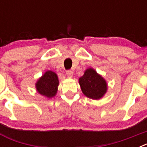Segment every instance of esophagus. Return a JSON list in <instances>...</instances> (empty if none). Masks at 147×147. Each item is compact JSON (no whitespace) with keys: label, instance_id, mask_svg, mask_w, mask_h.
Instances as JSON below:
<instances>
[{"label":"esophagus","instance_id":"34e87169","mask_svg":"<svg viewBox=\"0 0 147 147\" xmlns=\"http://www.w3.org/2000/svg\"><path fill=\"white\" fill-rule=\"evenodd\" d=\"M66 75H67V76L68 78H71L73 76V71H66Z\"/></svg>","mask_w":147,"mask_h":147}]
</instances>
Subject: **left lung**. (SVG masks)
<instances>
[{"instance_id":"obj_1","label":"left lung","mask_w":147,"mask_h":147,"mask_svg":"<svg viewBox=\"0 0 147 147\" xmlns=\"http://www.w3.org/2000/svg\"><path fill=\"white\" fill-rule=\"evenodd\" d=\"M79 83L84 95L92 99L102 98L107 90L106 80L91 67L85 71L79 79Z\"/></svg>"}]
</instances>
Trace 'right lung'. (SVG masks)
<instances>
[{
	"instance_id": "add662e5",
	"label": "right lung",
	"mask_w": 147,
	"mask_h": 147,
	"mask_svg": "<svg viewBox=\"0 0 147 147\" xmlns=\"http://www.w3.org/2000/svg\"><path fill=\"white\" fill-rule=\"evenodd\" d=\"M37 91L47 98L55 96L57 93L59 80L57 74L51 71H47L36 82Z\"/></svg>"
}]
</instances>
